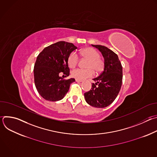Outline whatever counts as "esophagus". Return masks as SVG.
<instances>
[{"mask_svg": "<svg viewBox=\"0 0 157 157\" xmlns=\"http://www.w3.org/2000/svg\"><path fill=\"white\" fill-rule=\"evenodd\" d=\"M76 82H82V80H79V79H76Z\"/></svg>", "mask_w": 157, "mask_h": 157, "instance_id": "1", "label": "esophagus"}]
</instances>
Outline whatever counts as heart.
I'll list each match as a JSON object with an SVG mask.
<instances>
[{
  "label": "heart",
  "mask_w": 157,
  "mask_h": 157,
  "mask_svg": "<svg viewBox=\"0 0 157 157\" xmlns=\"http://www.w3.org/2000/svg\"><path fill=\"white\" fill-rule=\"evenodd\" d=\"M81 56L87 59L86 67L87 69L77 68L72 71L71 75L73 78L82 80L84 79L91 78L94 75V71L100 73L103 70L104 64L103 61L99 58V53L93 48L88 47L82 49L80 52ZM79 61V56L75 52H71L68 58V66L71 68H75Z\"/></svg>",
  "instance_id": "obj_1"
}]
</instances>
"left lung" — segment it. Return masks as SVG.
<instances>
[{"label": "left lung", "mask_w": 157, "mask_h": 157, "mask_svg": "<svg viewBox=\"0 0 157 157\" xmlns=\"http://www.w3.org/2000/svg\"><path fill=\"white\" fill-rule=\"evenodd\" d=\"M98 48L104 59V67L100 75L93 80L90 91L84 93L88 104L99 108L109 105L117 98L122 83V66L117 54L106 47L91 44Z\"/></svg>", "instance_id": "obj_1"}]
</instances>
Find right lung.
Here are the masks:
<instances>
[{
	"mask_svg": "<svg viewBox=\"0 0 157 157\" xmlns=\"http://www.w3.org/2000/svg\"><path fill=\"white\" fill-rule=\"evenodd\" d=\"M76 48L71 43L60 41L45 47L38 55L33 69L34 81L38 93L44 99H62L71 83L75 81L74 78H63L70 75L68 58Z\"/></svg>",
	"mask_w": 157,
	"mask_h": 157,
	"instance_id": "1",
	"label": "right lung"
}]
</instances>
